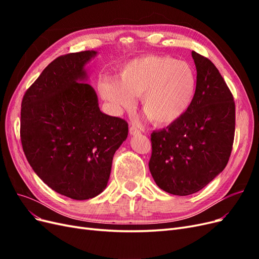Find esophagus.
Here are the masks:
<instances>
[{
	"mask_svg": "<svg viewBox=\"0 0 259 259\" xmlns=\"http://www.w3.org/2000/svg\"><path fill=\"white\" fill-rule=\"evenodd\" d=\"M140 133H142V131H140L138 127L134 126V125H133V126H131V127H130V134H131V135H133V136L139 135Z\"/></svg>",
	"mask_w": 259,
	"mask_h": 259,
	"instance_id": "obj_1",
	"label": "esophagus"
}]
</instances>
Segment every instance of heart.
I'll use <instances>...</instances> for the list:
<instances>
[{"instance_id": "heart-1", "label": "heart", "mask_w": 259, "mask_h": 259, "mask_svg": "<svg viewBox=\"0 0 259 259\" xmlns=\"http://www.w3.org/2000/svg\"><path fill=\"white\" fill-rule=\"evenodd\" d=\"M197 72L186 61L168 56H145L130 61L121 80L104 77L100 93L116 112L130 109L142 95V107L151 120L167 125L179 120L193 103Z\"/></svg>"}]
</instances>
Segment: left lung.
<instances>
[{"label": "left lung", "instance_id": "obj_1", "mask_svg": "<svg viewBox=\"0 0 259 259\" xmlns=\"http://www.w3.org/2000/svg\"><path fill=\"white\" fill-rule=\"evenodd\" d=\"M198 90L188 111L151 134L149 169L162 190L189 195L203 189L229 161L236 126L233 96L215 65L192 52Z\"/></svg>", "mask_w": 259, "mask_h": 259}]
</instances>
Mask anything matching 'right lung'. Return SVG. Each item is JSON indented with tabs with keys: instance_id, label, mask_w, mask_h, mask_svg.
I'll list each match as a JSON object with an SVG mask.
<instances>
[{
	"instance_id": "add662e5",
	"label": "right lung",
	"mask_w": 259,
	"mask_h": 259,
	"mask_svg": "<svg viewBox=\"0 0 259 259\" xmlns=\"http://www.w3.org/2000/svg\"><path fill=\"white\" fill-rule=\"evenodd\" d=\"M95 51L52 61L21 103L20 138L26 158L43 182L73 200L103 192L112 160L128 124L100 111L96 92L85 81Z\"/></svg>"
}]
</instances>
